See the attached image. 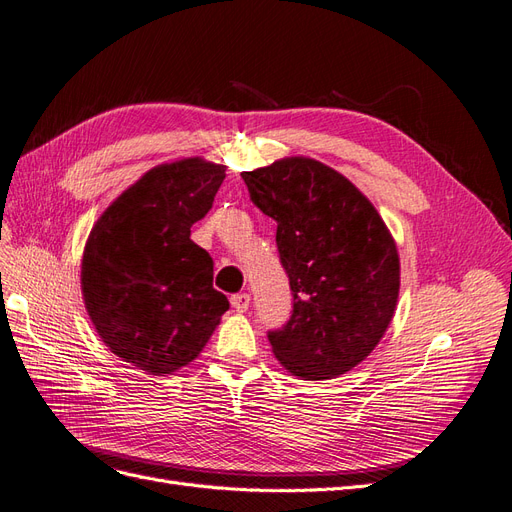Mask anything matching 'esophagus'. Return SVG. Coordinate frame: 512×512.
<instances>
[{
	"mask_svg": "<svg viewBox=\"0 0 512 512\" xmlns=\"http://www.w3.org/2000/svg\"><path fill=\"white\" fill-rule=\"evenodd\" d=\"M229 302H232V306L238 310V312H246V308H249L251 304V295L249 293H236L229 298Z\"/></svg>",
	"mask_w": 512,
	"mask_h": 512,
	"instance_id": "34e87169",
	"label": "esophagus"
}]
</instances>
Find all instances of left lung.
Segmentation results:
<instances>
[{
    "instance_id": "8db88e82",
    "label": "left lung",
    "mask_w": 512,
    "mask_h": 512,
    "mask_svg": "<svg viewBox=\"0 0 512 512\" xmlns=\"http://www.w3.org/2000/svg\"><path fill=\"white\" fill-rule=\"evenodd\" d=\"M251 202L276 221L280 266L293 310L268 340L304 381H323L364 361L391 323L400 259L376 208L351 180L306 157L242 172Z\"/></svg>"
}]
</instances>
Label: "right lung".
Instances as JSON below:
<instances>
[{
    "mask_svg": "<svg viewBox=\"0 0 512 512\" xmlns=\"http://www.w3.org/2000/svg\"><path fill=\"white\" fill-rule=\"evenodd\" d=\"M225 168L202 159L146 172L102 214L82 257V295L114 355L148 374L187 366L229 302L212 287V259L191 240Z\"/></svg>",
    "mask_w": 512,
    "mask_h": 512,
    "instance_id": "obj_1",
    "label": "right lung"
}]
</instances>
